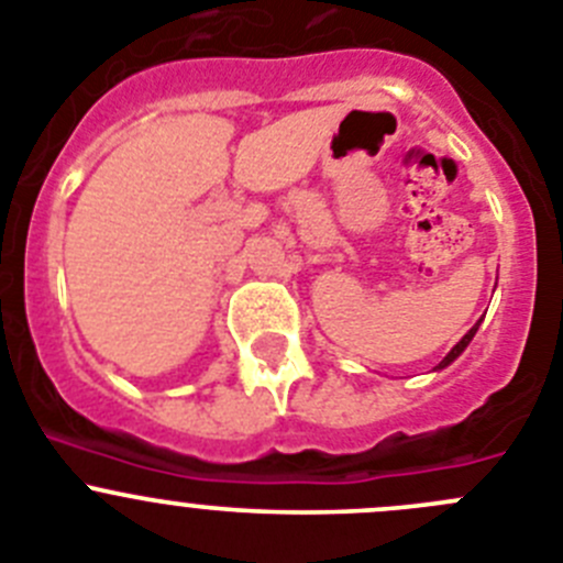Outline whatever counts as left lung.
Here are the masks:
<instances>
[{
  "label": "left lung",
  "instance_id": "8db88e82",
  "mask_svg": "<svg viewBox=\"0 0 563 563\" xmlns=\"http://www.w3.org/2000/svg\"><path fill=\"white\" fill-rule=\"evenodd\" d=\"M477 327H481V323H477ZM477 327H472V329H468L466 334H463V340H461V343H457L455 349H452V352L446 354V357L441 360V365H438V368H443V365H450L452 360H455V357H461V352H463V349H466V345L472 343V338H474V332H477Z\"/></svg>",
  "mask_w": 563,
  "mask_h": 563
}]
</instances>
